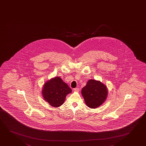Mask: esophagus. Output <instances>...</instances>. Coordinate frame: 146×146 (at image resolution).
Returning a JSON list of instances; mask_svg holds the SVG:
<instances>
[{
  "mask_svg": "<svg viewBox=\"0 0 146 146\" xmlns=\"http://www.w3.org/2000/svg\"><path fill=\"white\" fill-rule=\"evenodd\" d=\"M74 91H75V92H78L79 91V88H74Z\"/></svg>",
  "mask_w": 146,
  "mask_h": 146,
  "instance_id": "esophagus-1",
  "label": "esophagus"
}]
</instances>
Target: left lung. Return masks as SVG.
Returning a JSON list of instances; mask_svg holds the SVG:
<instances>
[{"label": "left lung", "instance_id": "obj_1", "mask_svg": "<svg viewBox=\"0 0 146 146\" xmlns=\"http://www.w3.org/2000/svg\"><path fill=\"white\" fill-rule=\"evenodd\" d=\"M81 93L87 106L96 108L105 102L108 91L106 86L100 81L90 79L82 89Z\"/></svg>", "mask_w": 146, "mask_h": 146}]
</instances>
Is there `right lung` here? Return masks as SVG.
Here are the masks:
<instances>
[{
  "instance_id": "right-lung-1",
  "label": "right lung",
  "mask_w": 146,
  "mask_h": 146,
  "mask_svg": "<svg viewBox=\"0 0 146 146\" xmlns=\"http://www.w3.org/2000/svg\"><path fill=\"white\" fill-rule=\"evenodd\" d=\"M72 89L59 77H55L46 81L42 90V96L46 102L53 107L61 106Z\"/></svg>"
}]
</instances>
